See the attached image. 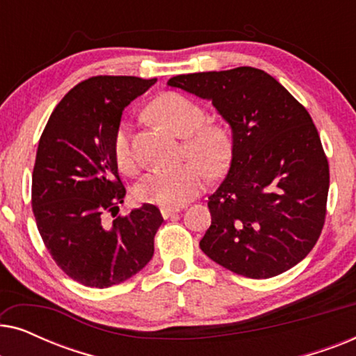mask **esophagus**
<instances>
[{
    "label": "esophagus",
    "instance_id": "1",
    "mask_svg": "<svg viewBox=\"0 0 356 356\" xmlns=\"http://www.w3.org/2000/svg\"><path fill=\"white\" fill-rule=\"evenodd\" d=\"M160 212H162L163 218H170L172 216H175V213H178L179 209H177V207H162V209H160Z\"/></svg>",
    "mask_w": 356,
    "mask_h": 356
}]
</instances>
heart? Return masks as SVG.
Listing matches in <instances>:
<instances>
[{"label": "heart", "instance_id": "obj_1", "mask_svg": "<svg viewBox=\"0 0 356 356\" xmlns=\"http://www.w3.org/2000/svg\"><path fill=\"white\" fill-rule=\"evenodd\" d=\"M150 115L167 126L179 138H184L183 155L197 159L173 168H155L136 186V197L145 204L178 207L204 189L207 172L220 173L232 159V140L223 128L206 123V111L186 95L168 92L150 105ZM113 155L118 168L133 173L136 162L131 150L129 124L121 123L115 133Z\"/></svg>", "mask_w": 356, "mask_h": 356}]
</instances>
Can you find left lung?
<instances>
[{
    "label": "left lung",
    "mask_w": 356,
    "mask_h": 356,
    "mask_svg": "<svg viewBox=\"0 0 356 356\" xmlns=\"http://www.w3.org/2000/svg\"><path fill=\"white\" fill-rule=\"evenodd\" d=\"M168 86L211 100L232 128L230 168L207 202L204 254L250 279L303 261L324 227L329 193L327 157L305 106L250 66L179 74Z\"/></svg>",
    "instance_id": "left-lung-1"
}]
</instances>
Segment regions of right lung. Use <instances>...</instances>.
<instances>
[{
	"instance_id": "add662e5",
	"label": "right lung",
	"mask_w": 356,
	"mask_h": 356,
	"mask_svg": "<svg viewBox=\"0 0 356 356\" xmlns=\"http://www.w3.org/2000/svg\"><path fill=\"white\" fill-rule=\"evenodd\" d=\"M157 79L95 76L67 92L38 143L32 211L61 270L86 286L106 289L138 274L154 256L163 217L152 204L116 216L126 189L113 155L123 110Z\"/></svg>"
}]
</instances>
